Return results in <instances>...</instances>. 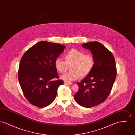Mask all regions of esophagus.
Here are the masks:
<instances>
[{
    "label": "esophagus",
    "mask_w": 135,
    "mask_h": 135,
    "mask_svg": "<svg viewBox=\"0 0 135 135\" xmlns=\"http://www.w3.org/2000/svg\"><path fill=\"white\" fill-rule=\"evenodd\" d=\"M64 84H65V85H69V84H72V83H71V82H68V81H64Z\"/></svg>",
    "instance_id": "esophagus-1"
}]
</instances>
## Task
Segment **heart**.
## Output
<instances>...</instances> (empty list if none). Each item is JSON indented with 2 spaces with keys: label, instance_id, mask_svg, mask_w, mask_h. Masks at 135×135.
<instances>
[{
  "label": "heart",
  "instance_id": "b5f03b06",
  "mask_svg": "<svg viewBox=\"0 0 135 135\" xmlns=\"http://www.w3.org/2000/svg\"><path fill=\"white\" fill-rule=\"evenodd\" d=\"M65 60L60 58L56 59L55 67L60 73L64 74L71 66V71L62 75L61 79L67 81H75L80 77L88 75L92 71L95 63L94 56L91 53H86L76 49L67 52Z\"/></svg>",
  "mask_w": 135,
  "mask_h": 135
}]
</instances>
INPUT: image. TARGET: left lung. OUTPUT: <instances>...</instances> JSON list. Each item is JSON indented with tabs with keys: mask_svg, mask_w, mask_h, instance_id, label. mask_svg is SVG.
Instances as JSON below:
<instances>
[{
	"mask_svg": "<svg viewBox=\"0 0 135 135\" xmlns=\"http://www.w3.org/2000/svg\"><path fill=\"white\" fill-rule=\"evenodd\" d=\"M82 45L92 52L95 63L90 74L77 83L79 90L74 97L79 105L91 108L103 103L109 96L115 80L116 67L112 53L101 43Z\"/></svg>",
	"mask_w": 135,
	"mask_h": 135,
	"instance_id": "left-lung-1",
	"label": "left lung"
}]
</instances>
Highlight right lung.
Wrapping results in <instances>:
<instances>
[{
	"label": "right lung",
	"instance_id": "right-lung-1",
	"mask_svg": "<svg viewBox=\"0 0 135 135\" xmlns=\"http://www.w3.org/2000/svg\"><path fill=\"white\" fill-rule=\"evenodd\" d=\"M65 47L42 41L29 49L21 58L19 81L24 96L33 105L45 107L55 99L58 88L64 82L55 79L59 77L54 63Z\"/></svg>",
	"mask_w": 135,
	"mask_h": 135
}]
</instances>
